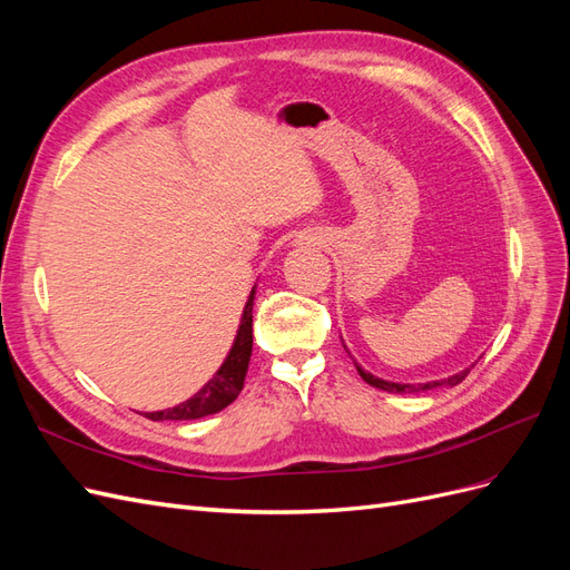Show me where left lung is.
Masks as SVG:
<instances>
[{"instance_id":"1","label":"left lung","mask_w":570,"mask_h":570,"mask_svg":"<svg viewBox=\"0 0 570 570\" xmlns=\"http://www.w3.org/2000/svg\"><path fill=\"white\" fill-rule=\"evenodd\" d=\"M344 344V342H342ZM344 350H347V344H344ZM478 364V361H475ZM354 366H356V371H358V375L364 377V381L371 385V387H377V390H385V392H392V394H428V392H435V390H444V387H454V385H459L465 375H469V371L473 368H463V371H459V373H454V375H446V377H440V381H425V383H394V381H383V377H377V375H373V373H368V371H364L361 368L356 361H354Z\"/></svg>"}]
</instances>
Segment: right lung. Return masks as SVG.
<instances>
[{"label":"right lung","instance_id":"obj_1","mask_svg":"<svg viewBox=\"0 0 570 570\" xmlns=\"http://www.w3.org/2000/svg\"><path fill=\"white\" fill-rule=\"evenodd\" d=\"M254 295H256V285L252 287L247 304L243 308V318H239L237 325V335L233 340V347L228 356L223 358V364L218 371L204 383V387L197 390V394L189 396L187 402L174 406V409H164V411H147L145 416L149 421H195L212 416V413H218L233 404L237 400V394L245 387V375L249 368V356H252V306H254Z\"/></svg>","mask_w":570,"mask_h":570}]
</instances>
